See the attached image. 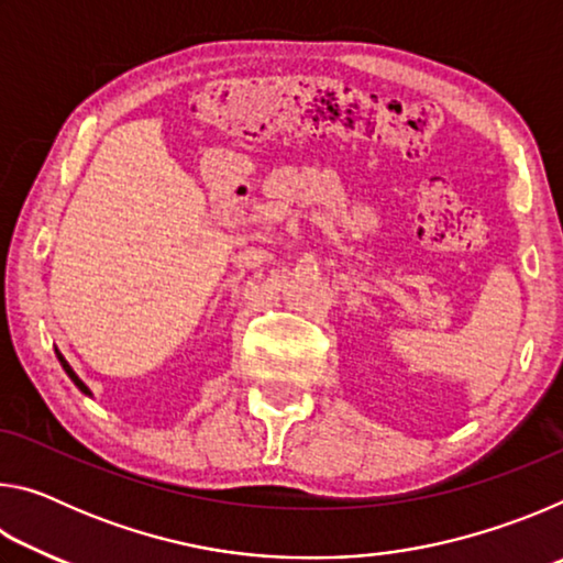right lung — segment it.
I'll return each instance as SVG.
<instances>
[{
    "mask_svg": "<svg viewBox=\"0 0 563 563\" xmlns=\"http://www.w3.org/2000/svg\"><path fill=\"white\" fill-rule=\"evenodd\" d=\"M54 352H56V360H59V365H62V369H64V373H66V377H69V379H71V383L76 385V389H79V393H81V395H87V397H93V393H91V389L87 387V383H84V379H81L79 375H76V373H74V367L69 365V362H66V357L62 355V352H59V347H54Z\"/></svg>",
    "mask_w": 563,
    "mask_h": 563,
    "instance_id": "obj_1",
    "label": "right lung"
}]
</instances>
